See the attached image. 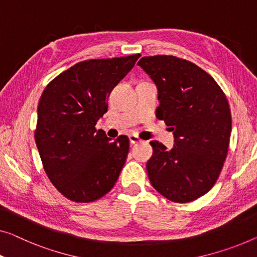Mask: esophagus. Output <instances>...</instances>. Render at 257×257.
<instances>
[{"instance_id":"34e87169","label":"esophagus","mask_w":257,"mask_h":257,"mask_svg":"<svg viewBox=\"0 0 257 257\" xmlns=\"http://www.w3.org/2000/svg\"><path fill=\"white\" fill-rule=\"evenodd\" d=\"M129 141L132 144H137V143H140V142H142L140 137L136 135H129Z\"/></svg>"}]
</instances>
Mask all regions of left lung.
<instances>
[{
  "instance_id": "left-lung-1",
  "label": "left lung",
  "mask_w": 257,
  "mask_h": 257,
  "mask_svg": "<svg viewBox=\"0 0 257 257\" xmlns=\"http://www.w3.org/2000/svg\"><path fill=\"white\" fill-rule=\"evenodd\" d=\"M139 66L158 90L157 117L174 135L167 150L152 141L151 185L168 200L187 203L212 188L226 159L232 117L226 95L208 72L175 56H145Z\"/></svg>"
}]
</instances>
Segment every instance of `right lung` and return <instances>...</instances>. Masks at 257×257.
<instances>
[{"instance_id":"add662e5","label":"right lung","mask_w":257,"mask_h":257,"mask_svg":"<svg viewBox=\"0 0 257 257\" xmlns=\"http://www.w3.org/2000/svg\"><path fill=\"white\" fill-rule=\"evenodd\" d=\"M140 54L89 60L63 71L46 86L34 134L44 170L63 196L93 202L115 185L129 152V139L112 141L95 129L108 97Z\"/></svg>"}]
</instances>
